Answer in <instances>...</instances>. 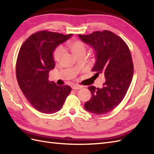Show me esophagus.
Here are the masks:
<instances>
[{"label":"esophagus","mask_w":154,"mask_h":154,"mask_svg":"<svg viewBox=\"0 0 154 154\" xmlns=\"http://www.w3.org/2000/svg\"><path fill=\"white\" fill-rule=\"evenodd\" d=\"M81 88H83L82 86L81 85H73L72 86V89H74V90H78V89H80Z\"/></svg>","instance_id":"1"}]
</instances>
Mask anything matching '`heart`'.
I'll return each mask as SVG.
<instances>
[{
  "instance_id": "heart-1",
  "label": "heart",
  "mask_w": 154,
  "mask_h": 154,
  "mask_svg": "<svg viewBox=\"0 0 154 154\" xmlns=\"http://www.w3.org/2000/svg\"><path fill=\"white\" fill-rule=\"evenodd\" d=\"M68 47L70 49L72 54L76 57L81 55H85L87 51V46L85 43L79 40L71 42L70 43H69ZM63 48L61 46H58L55 48L53 52L54 60L55 61L60 60L63 54Z\"/></svg>"
}]
</instances>
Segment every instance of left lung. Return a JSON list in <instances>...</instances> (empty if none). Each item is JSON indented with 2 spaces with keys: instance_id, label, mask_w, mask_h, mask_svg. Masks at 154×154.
<instances>
[{
  "instance_id": "obj_1",
  "label": "left lung",
  "mask_w": 154,
  "mask_h": 154,
  "mask_svg": "<svg viewBox=\"0 0 154 154\" xmlns=\"http://www.w3.org/2000/svg\"><path fill=\"white\" fill-rule=\"evenodd\" d=\"M78 35L95 51L97 60L92 71L97 76L103 74L106 79L101 89L88 87L92 97L85 103V109L97 115L106 114L122 102L131 83L134 73L131 53L126 42L110 31Z\"/></svg>"
}]
</instances>
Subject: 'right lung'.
Instances as JSON below:
<instances>
[{
  "mask_svg": "<svg viewBox=\"0 0 154 154\" xmlns=\"http://www.w3.org/2000/svg\"><path fill=\"white\" fill-rule=\"evenodd\" d=\"M72 34L63 35L42 30L32 34L20 49L16 64L18 85L29 103L39 112L53 114L60 110L71 91L48 80L55 67L53 51Z\"/></svg>",
  "mask_w": 154,
  "mask_h": 154,
  "instance_id": "obj_1",
  "label": "right lung"
}]
</instances>
